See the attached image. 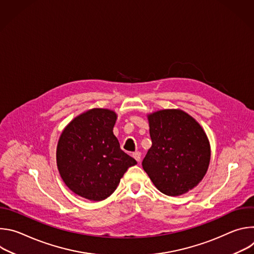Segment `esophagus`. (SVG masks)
Masks as SVG:
<instances>
[{"mask_svg": "<svg viewBox=\"0 0 254 254\" xmlns=\"http://www.w3.org/2000/svg\"><path fill=\"white\" fill-rule=\"evenodd\" d=\"M132 157L134 158V160L136 162H140V158H141V154L139 152H135L132 154Z\"/></svg>", "mask_w": 254, "mask_h": 254, "instance_id": "1", "label": "esophagus"}]
</instances>
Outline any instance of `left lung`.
I'll return each instance as SVG.
<instances>
[{
  "instance_id": "1",
  "label": "left lung",
  "mask_w": 254,
  "mask_h": 254,
  "mask_svg": "<svg viewBox=\"0 0 254 254\" xmlns=\"http://www.w3.org/2000/svg\"><path fill=\"white\" fill-rule=\"evenodd\" d=\"M152 147L142 168L159 191L180 196L196 187L210 163L208 137L195 119L181 110L148 115Z\"/></svg>"
}]
</instances>
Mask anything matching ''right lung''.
Segmentation results:
<instances>
[{
  "label": "right lung",
  "instance_id": "1",
  "mask_svg": "<svg viewBox=\"0 0 254 254\" xmlns=\"http://www.w3.org/2000/svg\"><path fill=\"white\" fill-rule=\"evenodd\" d=\"M117 114L92 108L72 120L57 144L56 161L65 185L91 201L110 197L136 161L121 150L114 134Z\"/></svg>",
  "mask_w": 254,
  "mask_h": 254
}]
</instances>
